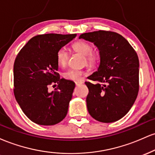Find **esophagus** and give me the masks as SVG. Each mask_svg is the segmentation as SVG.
Segmentation results:
<instances>
[{
  "mask_svg": "<svg viewBox=\"0 0 155 155\" xmlns=\"http://www.w3.org/2000/svg\"><path fill=\"white\" fill-rule=\"evenodd\" d=\"M75 84L76 85H80L81 84H83V81H75Z\"/></svg>",
  "mask_w": 155,
  "mask_h": 155,
  "instance_id": "esophagus-1",
  "label": "esophagus"
}]
</instances>
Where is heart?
<instances>
[{
  "mask_svg": "<svg viewBox=\"0 0 155 155\" xmlns=\"http://www.w3.org/2000/svg\"><path fill=\"white\" fill-rule=\"evenodd\" d=\"M72 48L77 52L84 55L87 62L90 65H95L99 63L101 59L100 54L92 50L91 44L84 41H79L72 44ZM57 62L60 67H65L69 59V52L65 47L60 48L56 54ZM86 74V72L77 69H70L63 74V77L70 81H79L81 77Z\"/></svg>",
  "mask_w": 155,
  "mask_h": 155,
  "instance_id": "1",
  "label": "heart"
}]
</instances>
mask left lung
<instances>
[{
	"mask_svg": "<svg viewBox=\"0 0 155 155\" xmlns=\"http://www.w3.org/2000/svg\"><path fill=\"white\" fill-rule=\"evenodd\" d=\"M100 51L101 63L86 81L89 89L87 106L92 118L109 123L130 111L139 90V60L132 46L115 32L98 31L80 35Z\"/></svg>",
	"mask_w": 155,
	"mask_h": 155,
	"instance_id": "left-lung-1",
	"label": "left lung"
}]
</instances>
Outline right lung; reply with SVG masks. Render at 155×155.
I'll return each instance as SVG.
<instances>
[{"instance_id": "add662e5", "label": "right lung", "mask_w": 155, "mask_h": 155, "mask_svg": "<svg viewBox=\"0 0 155 155\" xmlns=\"http://www.w3.org/2000/svg\"><path fill=\"white\" fill-rule=\"evenodd\" d=\"M76 34L38 35L22 48L14 64V94L22 111L32 122L54 125L67 115L75 83L60 79L58 51ZM58 83L55 91L48 88Z\"/></svg>"}]
</instances>
